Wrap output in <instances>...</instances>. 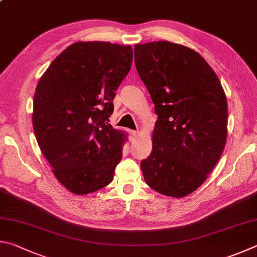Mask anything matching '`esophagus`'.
<instances>
[{
    "label": "esophagus",
    "instance_id": "34e87169",
    "mask_svg": "<svg viewBox=\"0 0 257 257\" xmlns=\"http://www.w3.org/2000/svg\"><path fill=\"white\" fill-rule=\"evenodd\" d=\"M138 136H139V132L138 131H131V132H130V139H131V141L136 140Z\"/></svg>",
    "mask_w": 257,
    "mask_h": 257
}]
</instances>
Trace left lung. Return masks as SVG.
Listing matches in <instances>:
<instances>
[{
    "label": "left lung",
    "mask_w": 257,
    "mask_h": 257,
    "mask_svg": "<svg viewBox=\"0 0 257 257\" xmlns=\"http://www.w3.org/2000/svg\"><path fill=\"white\" fill-rule=\"evenodd\" d=\"M134 62L158 115L152 151L141 161L143 177L160 194L186 196L204 183L224 149L226 94L204 58L183 45H136Z\"/></svg>",
    "instance_id": "8db88e82"
}]
</instances>
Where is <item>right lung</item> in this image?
Masks as SVG:
<instances>
[{
	"label": "right lung",
	"instance_id": "1",
	"mask_svg": "<svg viewBox=\"0 0 257 257\" xmlns=\"http://www.w3.org/2000/svg\"><path fill=\"white\" fill-rule=\"evenodd\" d=\"M132 60L131 46L74 43L51 63L37 84L36 140L53 174L74 194H89L112 181L126 134L108 121L115 91Z\"/></svg>",
	"mask_w": 257,
	"mask_h": 257
}]
</instances>
